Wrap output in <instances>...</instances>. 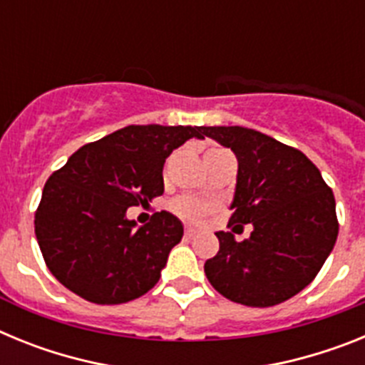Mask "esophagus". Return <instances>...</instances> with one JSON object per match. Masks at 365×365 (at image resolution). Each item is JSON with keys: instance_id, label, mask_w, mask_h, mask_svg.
Masks as SVG:
<instances>
[{"instance_id": "obj_1", "label": "esophagus", "mask_w": 365, "mask_h": 365, "mask_svg": "<svg viewBox=\"0 0 365 365\" xmlns=\"http://www.w3.org/2000/svg\"><path fill=\"white\" fill-rule=\"evenodd\" d=\"M195 234H197V232L193 230V228H186V230H185V235H186V237H188V240H192V237Z\"/></svg>"}]
</instances>
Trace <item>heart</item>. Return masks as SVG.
Listing matches in <instances>:
<instances>
[{"label":"heart","instance_id":"1","mask_svg":"<svg viewBox=\"0 0 365 365\" xmlns=\"http://www.w3.org/2000/svg\"><path fill=\"white\" fill-rule=\"evenodd\" d=\"M222 153H228L227 150H221V148H210V150L206 151L205 159L208 157H215V155H222ZM170 208H172L173 214H177L179 217L186 219V221H192V222H199L202 219H206L208 215L214 214V206L210 202H202L197 201V199L193 197H177L170 202Z\"/></svg>","mask_w":365,"mask_h":365}]
</instances>
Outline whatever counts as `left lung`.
I'll use <instances>...</instances> for the list:
<instances>
[{"mask_svg":"<svg viewBox=\"0 0 365 365\" xmlns=\"http://www.w3.org/2000/svg\"><path fill=\"white\" fill-rule=\"evenodd\" d=\"M202 133L230 148L240 164L228 227H254L240 243L232 232L215 234L219 252L205 263L206 278L230 302L278 305L316 278L336 243L333 190L302 151L269 135L241 125Z\"/></svg>","mask_w":365,"mask_h":365,"instance_id":"1","label":"left lung"}]
</instances>
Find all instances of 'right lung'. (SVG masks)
Segmentation results:
<instances>
[{"label": "right lung", "mask_w": 365, "mask_h": 365, "mask_svg": "<svg viewBox=\"0 0 365 365\" xmlns=\"http://www.w3.org/2000/svg\"><path fill=\"white\" fill-rule=\"evenodd\" d=\"M202 135L199 125H128L74 151L47 179L34 214L54 278L98 305L131 302L153 289L182 225L163 210L135 228L125 210L163 195L168 155Z\"/></svg>", "instance_id": "1"}]
</instances>
